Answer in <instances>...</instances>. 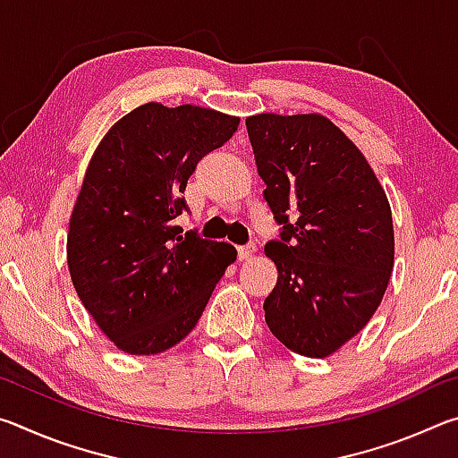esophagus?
I'll return each mask as SVG.
<instances>
[{"mask_svg": "<svg viewBox=\"0 0 458 458\" xmlns=\"http://www.w3.org/2000/svg\"><path fill=\"white\" fill-rule=\"evenodd\" d=\"M254 252H257V244L248 242V244L238 248V259L240 260H248L250 257H254Z\"/></svg>", "mask_w": 458, "mask_h": 458, "instance_id": "1", "label": "esophagus"}]
</instances>
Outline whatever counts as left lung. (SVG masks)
I'll return each instance as SVG.
<instances>
[{
    "instance_id": "left-lung-1",
    "label": "left lung",
    "mask_w": 458,
    "mask_h": 458,
    "mask_svg": "<svg viewBox=\"0 0 458 458\" xmlns=\"http://www.w3.org/2000/svg\"><path fill=\"white\" fill-rule=\"evenodd\" d=\"M278 238L265 252L278 281L265 301L273 335L325 358L366 327L394 267L387 198L366 157L321 114L246 119Z\"/></svg>"
}]
</instances>
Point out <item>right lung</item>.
Segmentation results:
<instances>
[{"label":"right lung","mask_w":458,"mask_h":458,"mask_svg":"<svg viewBox=\"0 0 458 458\" xmlns=\"http://www.w3.org/2000/svg\"><path fill=\"white\" fill-rule=\"evenodd\" d=\"M240 119L147 103L108 129L92 155L68 230V268L82 305L131 355L174 347L196 327L234 246L183 234L185 185Z\"/></svg>","instance_id":"obj_1"}]
</instances>
